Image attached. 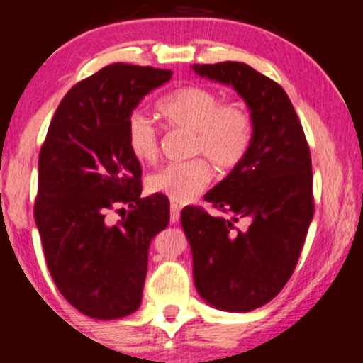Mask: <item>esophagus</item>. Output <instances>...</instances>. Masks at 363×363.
I'll list each match as a JSON object with an SVG mask.
<instances>
[{"label":"esophagus","instance_id":"34e87169","mask_svg":"<svg viewBox=\"0 0 363 363\" xmlns=\"http://www.w3.org/2000/svg\"><path fill=\"white\" fill-rule=\"evenodd\" d=\"M179 218H181V206H179L177 203H172V205H170V222L177 223Z\"/></svg>","mask_w":363,"mask_h":363}]
</instances>
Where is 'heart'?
<instances>
[{
    "label": "heart",
    "mask_w": 363,
    "mask_h": 363,
    "mask_svg": "<svg viewBox=\"0 0 363 363\" xmlns=\"http://www.w3.org/2000/svg\"><path fill=\"white\" fill-rule=\"evenodd\" d=\"M157 111L172 128L191 131L187 153L201 155L179 164H169L147 177L150 193L167 196L176 203L193 201L211 182L216 170L227 174L247 158L254 143V119L242 102H223L215 90L186 85L157 102ZM126 145L141 164L160 155V138L147 116L133 112L126 121Z\"/></svg>",
    "instance_id": "b5f03b06"
}]
</instances>
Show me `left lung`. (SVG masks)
Returning a JSON list of instances; mask_svg holds the SVG:
<instances>
[{
    "mask_svg": "<svg viewBox=\"0 0 363 363\" xmlns=\"http://www.w3.org/2000/svg\"><path fill=\"white\" fill-rule=\"evenodd\" d=\"M193 69L234 86L254 119L247 158L205 196L227 218L201 206L181 213L199 295L216 309L247 312L280 294L301 257L314 216L309 143L289 95L272 78L239 61Z\"/></svg>",
    "mask_w": 363,
    "mask_h": 363,
    "instance_id": "left-lung-1",
    "label": "left lung"
}]
</instances>
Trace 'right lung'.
<instances>
[{"mask_svg":"<svg viewBox=\"0 0 363 363\" xmlns=\"http://www.w3.org/2000/svg\"><path fill=\"white\" fill-rule=\"evenodd\" d=\"M170 69L114 62L78 82L57 106L39 153L34 216L57 290L95 319L140 307L152 239L169 225V199L141 198V165L126 121ZM130 206L109 224V211Z\"/></svg>","mask_w":363,"mask_h":363,"instance_id":"add662e5","label":"right lung"}]
</instances>
